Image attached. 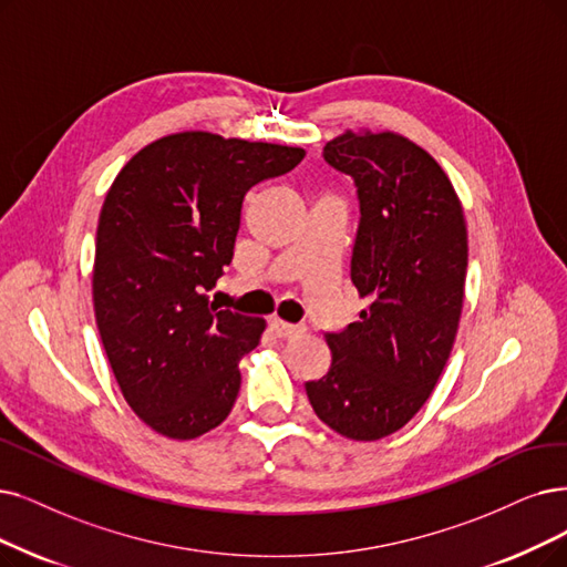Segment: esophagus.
<instances>
[{"mask_svg":"<svg viewBox=\"0 0 567 567\" xmlns=\"http://www.w3.org/2000/svg\"><path fill=\"white\" fill-rule=\"evenodd\" d=\"M269 330L275 332L277 337L281 339H292V337H300L307 332V326H292V323H286L281 319H271L269 321Z\"/></svg>","mask_w":567,"mask_h":567,"instance_id":"1","label":"esophagus"}]
</instances>
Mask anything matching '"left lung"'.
<instances>
[{"label":"left lung","mask_w":567,"mask_h":567,"mask_svg":"<svg viewBox=\"0 0 567 567\" xmlns=\"http://www.w3.org/2000/svg\"><path fill=\"white\" fill-rule=\"evenodd\" d=\"M323 157L358 188L351 281L370 307L326 332L330 370L307 398L334 433L381 440L410 421L446 365L467 271L461 199L435 157L395 132H344Z\"/></svg>","instance_id":"8db88e82"}]
</instances>
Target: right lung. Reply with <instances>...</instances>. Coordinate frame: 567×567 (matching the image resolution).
Here are the masks:
<instances>
[{"label":"right lung","instance_id":"obj_1","mask_svg":"<svg viewBox=\"0 0 567 567\" xmlns=\"http://www.w3.org/2000/svg\"><path fill=\"white\" fill-rule=\"evenodd\" d=\"M305 151L178 132L142 148L106 193L93 302L123 398L155 433L193 440L228 419L239 360L265 321L205 296L230 265L244 195Z\"/></svg>","mask_w":567,"mask_h":567}]
</instances>
